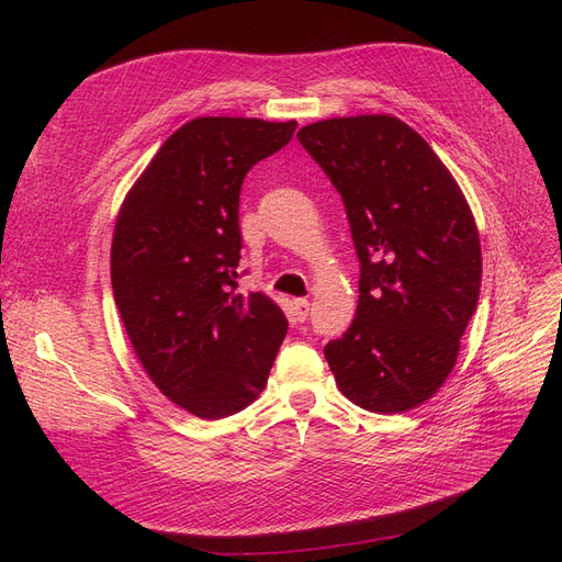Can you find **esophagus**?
<instances>
[{"label":"esophagus","instance_id":"34e87169","mask_svg":"<svg viewBox=\"0 0 562 562\" xmlns=\"http://www.w3.org/2000/svg\"><path fill=\"white\" fill-rule=\"evenodd\" d=\"M291 304H293V316H295L297 321H304V318L310 316V300L297 297V300H293Z\"/></svg>","mask_w":562,"mask_h":562}]
</instances>
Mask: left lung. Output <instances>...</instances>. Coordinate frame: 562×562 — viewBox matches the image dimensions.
Masks as SVG:
<instances>
[{
	"label": "left lung",
	"instance_id": "left-lung-1",
	"mask_svg": "<svg viewBox=\"0 0 562 562\" xmlns=\"http://www.w3.org/2000/svg\"><path fill=\"white\" fill-rule=\"evenodd\" d=\"M297 138L342 194L361 262L356 318L323 349L335 382L370 413L413 411L448 380L479 304L469 201L398 116L323 119Z\"/></svg>",
	"mask_w": 562,
	"mask_h": 562
}]
</instances>
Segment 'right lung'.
<instances>
[{"mask_svg": "<svg viewBox=\"0 0 562 562\" xmlns=\"http://www.w3.org/2000/svg\"><path fill=\"white\" fill-rule=\"evenodd\" d=\"M297 122L196 116L147 164L119 209L110 277L147 378L182 411L223 419L262 394L288 323L265 293H234L239 192Z\"/></svg>", "mask_w": 562, "mask_h": 562, "instance_id": "add662e5", "label": "right lung"}]
</instances>
